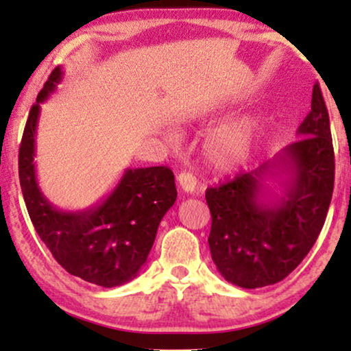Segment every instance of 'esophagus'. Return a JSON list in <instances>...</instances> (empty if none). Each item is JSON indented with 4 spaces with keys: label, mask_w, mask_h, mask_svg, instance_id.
Wrapping results in <instances>:
<instances>
[{
    "label": "esophagus",
    "mask_w": 351,
    "mask_h": 351,
    "mask_svg": "<svg viewBox=\"0 0 351 351\" xmlns=\"http://www.w3.org/2000/svg\"><path fill=\"white\" fill-rule=\"evenodd\" d=\"M176 181H178L180 188L183 189L184 193H193L196 189V176L189 171H181L178 176H176Z\"/></svg>",
    "instance_id": "esophagus-1"
}]
</instances>
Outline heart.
<instances>
[{"label":"heart","instance_id":"obj_1","mask_svg":"<svg viewBox=\"0 0 351 351\" xmlns=\"http://www.w3.org/2000/svg\"><path fill=\"white\" fill-rule=\"evenodd\" d=\"M259 132L254 117H236L217 125L206 135L203 153L206 162L217 171H232L247 160ZM175 140V135H171Z\"/></svg>","mask_w":351,"mask_h":351}]
</instances>
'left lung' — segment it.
Instances as JSON below:
<instances>
[{
	"mask_svg": "<svg viewBox=\"0 0 351 351\" xmlns=\"http://www.w3.org/2000/svg\"><path fill=\"white\" fill-rule=\"evenodd\" d=\"M297 135L302 138L272 162L206 189L213 219L209 251L221 276L237 287L257 289L284 280L324 228L335 181V155L318 84L313 86L312 110ZM277 171L288 175L286 196L265 204L263 181Z\"/></svg>",
	"mask_w": 351,
	"mask_h": 351,
	"instance_id": "8db88e82",
	"label": "left lung"
}]
</instances>
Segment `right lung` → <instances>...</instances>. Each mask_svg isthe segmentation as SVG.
<instances>
[{"label": "right lung", "instance_id": "1", "mask_svg": "<svg viewBox=\"0 0 351 351\" xmlns=\"http://www.w3.org/2000/svg\"><path fill=\"white\" fill-rule=\"evenodd\" d=\"M56 67L31 107L19 147V183L33 226L52 257L72 276L100 287H115L138 274L155 243L165 213L176 201L168 167L128 168L114 191L86 211H60L36 180V127L41 102L62 79Z\"/></svg>", "mask_w": 351, "mask_h": 351}]
</instances>
